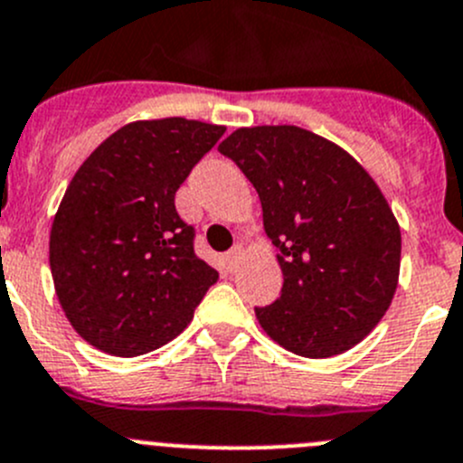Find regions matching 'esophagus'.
Segmentation results:
<instances>
[{"label":"esophagus","instance_id":"obj_1","mask_svg":"<svg viewBox=\"0 0 463 463\" xmlns=\"http://www.w3.org/2000/svg\"><path fill=\"white\" fill-rule=\"evenodd\" d=\"M240 258H241V246H235V249L228 250L226 258H223V260H226V269H231V271H232V269L237 267V260H240Z\"/></svg>","mask_w":463,"mask_h":463}]
</instances>
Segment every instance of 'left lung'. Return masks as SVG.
I'll return each mask as SVG.
<instances>
[{"mask_svg": "<svg viewBox=\"0 0 463 463\" xmlns=\"http://www.w3.org/2000/svg\"><path fill=\"white\" fill-rule=\"evenodd\" d=\"M253 183L276 246L282 294L255 307L262 330L300 357L341 355L392 305L401 226L371 174L298 127L237 128L219 145Z\"/></svg>", "mask_w": 463, "mask_h": 463, "instance_id": "left-lung-1", "label": "left lung"}]
</instances>
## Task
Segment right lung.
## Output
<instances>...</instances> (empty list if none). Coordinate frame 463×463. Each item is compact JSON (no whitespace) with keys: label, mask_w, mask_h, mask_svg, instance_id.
Instances as JSON below:
<instances>
[{"label":"right lung","mask_w":463,"mask_h":463,"mask_svg":"<svg viewBox=\"0 0 463 463\" xmlns=\"http://www.w3.org/2000/svg\"><path fill=\"white\" fill-rule=\"evenodd\" d=\"M226 127L140 119L76 169L49 235L67 321L108 355L136 357L181 335L219 273L196 258L174 196Z\"/></svg>","instance_id":"1"}]
</instances>
